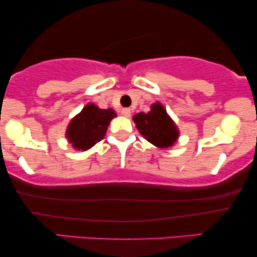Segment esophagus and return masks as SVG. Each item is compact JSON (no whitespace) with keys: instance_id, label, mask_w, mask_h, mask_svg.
Here are the masks:
<instances>
[{"instance_id":"esophagus-1","label":"esophagus","mask_w":257,"mask_h":257,"mask_svg":"<svg viewBox=\"0 0 257 257\" xmlns=\"http://www.w3.org/2000/svg\"><path fill=\"white\" fill-rule=\"evenodd\" d=\"M121 114L125 115V117H130V115H131V110H130V108H127V107L122 108Z\"/></svg>"}]
</instances>
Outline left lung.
Segmentation results:
<instances>
[{
	"mask_svg": "<svg viewBox=\"0 0 257 257\" xmlns=\"http://www.w3.org/2000/svg\"><path fill=\"white\" fill-rule=\"evenodd\" d=\"M133 120L140 135L154 146L167 149L177 142L179 130L160 103H154L147 113H137Z\"/></svg>",
	"mask_w": 257,
	"mask_h": 257,
	"instance_id": "left-lung-1",
	"label": "left lung"
}]
</instances>
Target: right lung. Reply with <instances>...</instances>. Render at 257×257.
Listing matches in <instances>:
<instances>
[{
    "mask_svg": "<svg viewBox=\"0 0 257 257\" xmlns=\"http://www.w3.org/2000/svg\"><path fill=\"white\" fill-rule=\"evenodd\" d=\"M112 108H99L94 104H87L79 114L70 121L66 138L73 149L86 151L100 142L106 133L110 121L115 117Z\"/></svg>",
    "mask_w": 257,
    "mask_h": 257,
    "instance_id": "obj_1",
    "label": "right lung"
}]
</instances>
